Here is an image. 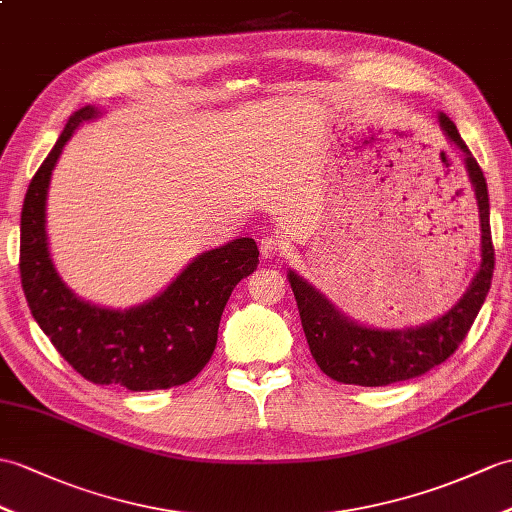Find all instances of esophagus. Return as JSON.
<instances>
[{
	"mask_svg": "<svg viewBox=\"0 0 512 512\" xmlns=\"http://www.w3.org/2000/svg\"><path fill=\"white\" fill-rule=\"evenodd\" d=\"M259 251H261V257L272 259L281 251V240H279V237H275V235H268V237H264V240L259 242Z\"/></svg>",
	"mask_w": 512,
	"mask_h": 512,
	"instance_id": "esophagus-1",
	"label": "esophagus"
}]
</instances>
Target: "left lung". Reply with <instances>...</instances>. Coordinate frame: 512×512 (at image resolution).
Listing matches in <instances>:
<instances>
[{"instance_id": "8db88e82", "label": "left lung", "mask_w": 512, "mask_h": 512, "mask_svg": "<svg viewBox=\"0 0 512 512\" xmlns=\"http://www.w3.org/2000/svg\"><path fill=\"white\" fill-rule=\"evenodd\" d=\"M445 137L465 157L475 200L480 209L482 231V261L469 283L467 292L449 312L432 323L406 329H375L364 327L338 312L312 283L288 272L296 305H299L301 323L307 344L320 371L340 384L355 386H388L395 382L419 377L430 368L443 364L458 344L465 340L478 316L480 307L491 290L495 248L491 240V211L489 189L478 161L473 159L467 144L462 141L456 124L445 113L438 115Z\"/></svg>"}]
</instances>
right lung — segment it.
Segmentation results:
<instances>
[{
    "label": "right lung",
    "mask_w": 512,
    "mask_h": 512,
    "mask_svg": "<svg viewBox=\"0 0 512 512\" xmlns=\"http://www.w3.org/2000/svg\"><path fill=\"white\" fill-rule=\"evenodd\" d=\"M100 115L98 106L91 104L71 115L30 181L21 209L23 292L43 334L89 382L135 392L181 386L211 360L224 305L235 285L257 270V244L251 237H240L200 253L159 296L128 310H109L78 299L54 268L45 202L65 144L82 122Z\"/></svg>",
    "instance_id": "right-lung-1"
}]
</instances>
